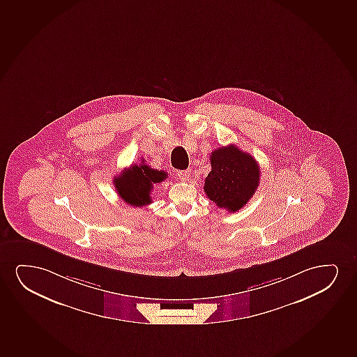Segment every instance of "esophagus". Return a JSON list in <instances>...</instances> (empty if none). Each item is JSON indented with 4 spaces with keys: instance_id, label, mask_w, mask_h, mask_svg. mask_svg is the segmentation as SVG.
Masks as SVG:
<instances>
[{
    "instance_id": "34e87169",
    "label": "esophagus",
    "mask_w": 357,
    "mask_h": 357,
    "mask_svg": "<svg viewBox=\"0 0 357 357\" xmlns=\"http://www.w3.org/2000/svg\"><path fill=\"white\" fill-rule=\"evenodd\" d=\"M190 169H188V171H178L176 172V176L178 178L181 179V181H189V178H190Z\"/></svg>"
}]
</instances>
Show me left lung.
I'll use <instances>...</instances> for the list:
<instances>
[{
	"label": "left lung",
	"instance_id": "obj_1",
	"mask_svg": "<svg viewBox=\"0 0 357 357\" xmlns=\"http://www.w3.org/2000/svg\"><path fill=\"white\" fill-rule=\"evenodd\" d=\"M211 166L212 171L204 179V192L219 208L235 213L259 185V165L250 153L231 144L212 151Z\"/></svg>",
	"mask_w": 357,
	"mask_h": 357
}]
</instances>
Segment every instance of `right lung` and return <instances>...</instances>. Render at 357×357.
I'll return each mask as SVG.
<instances>
[{
    "instance_id": "obj_1",
    "label": "right lung",
    "mask_w": 357,
    "mask_h": 357,
    "mask_svg": "<svg viewBox=\"0 0 357 357\" xmlns=\"http://www.w3.org/2000/svg\"><path fill=\"white\" fill-rule=\"evenodd\" d=\"M166 172L150 168L142 161L122 172L114 179L117 194L126 204L133 207H143L151 204V191L153 186L165 181Z\"/></svg>"
}]
</instances>
